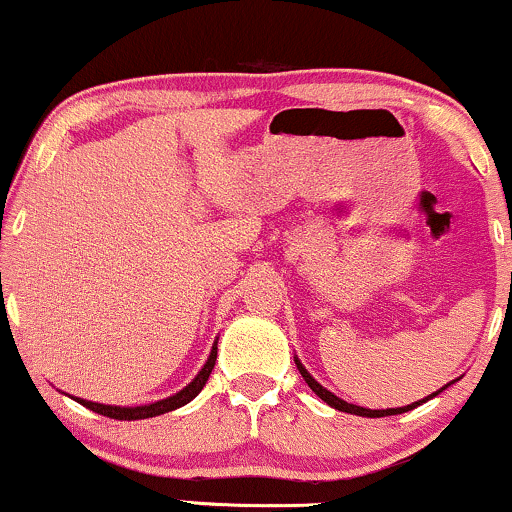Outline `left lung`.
I'll return each mask as SVG.
<instances>
[{
	"mask_svg": "<svg viewBox=\"0 0 512 512\" xmlns=\"http://www.w3.org/2000/svg\"><path fill=\"white\" fill-rule=\"evenodd\" d=\"M294 364H297V369H299V373L301 376H304V380L308 383V387H311V390L318 394V397L325 401V403H329L331 408H336V410H343V413H352V415H362V417H385V415H399V413H408V410H413L415 406H420V403H424V401H429V399H434L436 394H441L445 387H441V390L438 392H434V394H429V397H424L422 401H415V403H410V406H403V408H387V410H371V408H362V406H355V403H348V401H343V399H338L336 394H331L329 390H325V387H322L318 380H315L311 373L306 371V366L299 362L297 357H294Z\"/></svg>",
	"mask_w": 512,
	"mask_h": 512,
	"instance_id": "left-lung-1",
	"label": "left lung"
}]
</instances>
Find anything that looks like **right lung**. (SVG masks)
<instances>
[{
    "mask_svg": "<svg viewBox=\"0 0 512 512\" xmlns=\"http://www.w3.org/2000/svg\"><path fill=\"white\" fill-rule=\"evenodd\" d=\"M215 359H218V341L213 343V350L211 355H208L206 364L201 366V371L194 376V380L190 385H185L181 392L174 394V397H167L162 401H155V403H148V406H134V408H125V406H106V403H95V401H85V399H76L81 406L95 410L99 415H106L111 417V420H146V417H155V415H162V413H169V410H176L185 406V403H190L197 394L204 390L208 376H211L213 366H215Z\"/></svg>",
    "mask_w": 512,
    "mask_h": 512,
    "instance_id": "right-lung-1",
    "label": "right lung"
}]
</instances>
